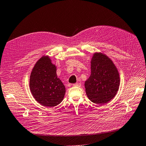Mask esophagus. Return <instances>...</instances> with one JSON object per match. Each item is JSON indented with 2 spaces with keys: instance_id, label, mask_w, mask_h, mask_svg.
Returning a JSON list of instances; mask_svg holds the SVG:
<instances>
[{
  "instance_id": "34e87169",
  "label": "esophagus",
  "mask_w": 146,
  "mask_h": 146,
  "mask_svg": "<svg viewBox=\"0 0 146 146\" xmlns=\"http://www.w3.org/2000/svg\"><path fill=\"white\" fill-rule=\"evenodd\" d=\"M73 86H77V87H80L81 86V84L80 83H74L72 85Z\"/></svg>"
}]
</instances>
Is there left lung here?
<instances>
[{"instance_id":"1","label":"left lung","mask_w":146,"mask_h":146,"mask_svg":"<svg viewBox=\"0 0 146 146\" xmlns=\"http://www.w3.org/2000/svg\"><path fill=\"white\" fill-rule=\"evenodd\" d=\"M91 71L85 83L88 99L98 105L109 102L116 96L120 85L116 66L103 52H95L91 59Z\"/></svg>"}]
</instances>
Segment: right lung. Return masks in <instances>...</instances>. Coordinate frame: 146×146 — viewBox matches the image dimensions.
<instances>
[{
    "instance_id": "right-lung-1",
    "label": "right lung",
    "mask_w": 146,
    "mask_h": 146,
    "mask_svg": "<svg viewBox=\"0 0 146 146\" xmlns=\"http://www.w3.org/2000/svg\"><path fill=\"white\" fill-rule=\"evenodd\" d=\"M29 85L34 99L44 107H55L64 99L65 86L57 77L56 66L48 55L42 56L34 65Z\"/></svg>"
}]
</instances>
